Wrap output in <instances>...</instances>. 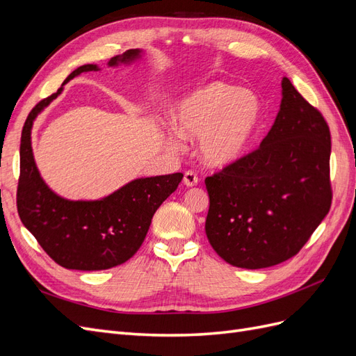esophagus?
<instances>
[{
	"instance_id": "1",
	"label": "esophagus",
	"mask_w": 356,
	"mask_h": 356,
	"mask_svg": "<svg viewBox=\"0 0 356 356\" xmlns=\"http://www.w3.org/2000/svg\"><path fill=\"white\" fill-rule=\"evenodd\" d=\"M197 182H199V177H197L196 172L195 170H187L184 174V184L187 187H195V186H197Z\"/></svg>"
}]
</instances>
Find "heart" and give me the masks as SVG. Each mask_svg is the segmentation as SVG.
<instances>
[{"label": "heart", "instance_id": "obj_1", "mask_svg": "<svg viewBox=\"0 0 356 356\" xmlns=\"http://www.w3.org/2000/svg\"><path fill=\"white\" fill-rule=\"evenodd\" d=\"M172 122L186 138L202 136L203 160L215 168L234 163L261 127V105L257 96L222 81L184 96L172 110ZM174 145V141H169Z\"/></svg>", "mask_w": 356, "mask_h": 356}]
</instances>
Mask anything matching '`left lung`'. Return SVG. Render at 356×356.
Segmentation results:
<instances>
[{"label": "left lung", "mask_w": 356, "mask_h": 356, "mask_svg": "<svg viewBox=\"0 0 356 356\" xmlns=\"http://www.w3.org/2000/svg\"><path fill=\"white\" fill-rule=\"evenodd\" d=\"M330 154L324 115L284 77L281 110L260 147L204 179L215 252L242 268L298 254L331 208Z\"/></svg>", "instance_id": "obj_1"}]
</instances>
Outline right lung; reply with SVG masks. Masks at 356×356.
<instances>
[{
    "label": "right lung",
    "instance_id": "1",
    "mask_svg": "<svg viewBox=\"0 0 356 356\" xmlns=\"http://www.w3.org/2000/svg\"><path fill=\"white\" fill-rule=\"evenodd\" d=\"M139 50L114 56L110 67L135 60ZM98 71L83 65L63 84L83 72ZM62 84V86H63ZM62 92L40 101L26 117L20 138V175L17 212L53 261L74 270H105L123 264L143 245L157 208L178 187L182 174L139 178L101 200H67L55 195L41 179L31 147V127L38 113Z\"/></svg>",
    "mask_w": 356,
    "mask_h": 356
}]
</instances>
